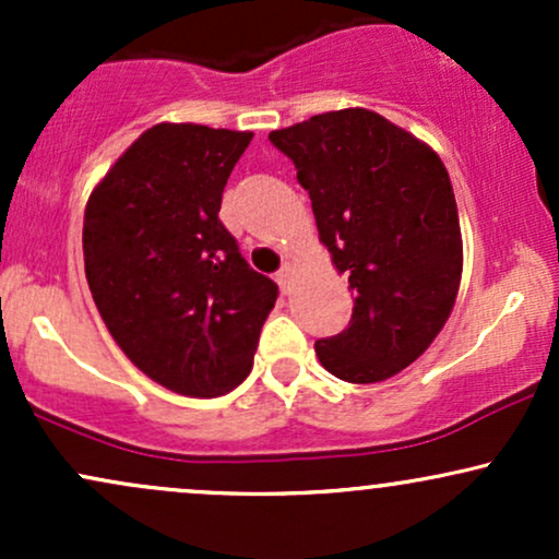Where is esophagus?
<instances>
[{"label":"esophagus","mask_w":559,"mask_h":559,"mask_svg":"<svg viewBox=\"0 0 559 559\" xmlns=\"http://www.w3.org/2000/svg\"><path fill=\"white\" fill-rule=\"evenodd\" d=\"M292 275H294V262H284V267L275 273V278H278V286L284 288V294L292 292Z\"/></svg>","instance_id":"esophagus-1"}]
</instances>
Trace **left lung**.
I'll return each mask as SVG.
<instances>
[{"mask_svg": "<svg viewBox=\"0 0 559 559\" xmlns=\"http://www.w3.org/2000/svg\"><path fill=\"white\" fill-rule=\"evenodd\" d=\"M267 139L297 168L320 241L355 292L349 325L316 342L320 365L349 383L402 373L444 329L463 278L444 163L365 107L312 115Z\"/></svg>", "mask_w": 559, "mask_h": 559, "instance_id": "left-lung-1", "label": "left lung"}]
</instances>
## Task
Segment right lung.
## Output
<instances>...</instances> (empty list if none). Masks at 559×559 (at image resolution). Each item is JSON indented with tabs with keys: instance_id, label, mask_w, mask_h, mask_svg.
I'll return each instance as SVG.
<instances>
[{
	"instance_id": "1",
	"label": "right lung",
	"mask_w": 559,
	"mask_h": 559,
	"mask_svg": "<svg viewBox=\"0 0 559 559\" xmlns=\"http://www.w3.org/2000/svg\"><path fill=\"white\" fill-rule=\"evenodd\" d=\"M252 136L197 123L146 128L83 213L86 281L115 344L159 386L197 400L249 376L278 299L217 217Z\"/></svg>"
}]
</instances>
